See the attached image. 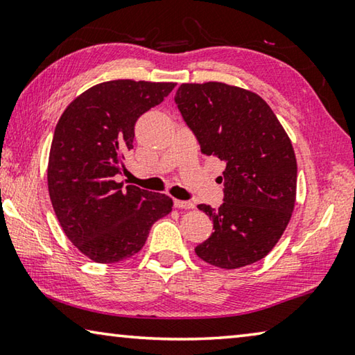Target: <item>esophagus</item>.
Returning a JSON list of instances; mask_svg holds the SVG:
<instances>
[{"instance_id": "esophagus-1", "label": "esophagus", "mask_w": 355, "mask_h": 355, "mask_svg": "<svg viewBox=\"0 0 355 355\" xmlns=\"http://www.w3.org/2000/svg\"><path fill=\"white\" fill-rule=\"evenodd\" d=\"M173 205H175V208H180V209H192V208H194V203H192V202L178 200V199L173 200Z\"/></svg>"}]
</instances>
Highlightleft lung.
<instances>
[{
  "label": "left lung",
  "instance_id": "8db88e82",
  "mask_svg": "<svg viewBox=\"0 0 355 355\" xmlns=\"http://www.w3.org/2000/svg\"><path fill=\"white\" fill-rule=\"evenodd\" d=\"M175 103L202 153L225 163L224 203L199 205L214 232L197 245V257L220 269L261 260L284 235L296 202L290 137L266 101L248 89L184 83Z\"/></svg>",
  "mask_w": 355,
  "mask_h": 355
}]
</instances>
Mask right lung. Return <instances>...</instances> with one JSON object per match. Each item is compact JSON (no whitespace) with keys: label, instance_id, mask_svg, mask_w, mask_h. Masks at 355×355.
Segmentation results:
<instances>
[{"label":"right lung","instance_id":"obj_1","mask_svg":"<svg viewBox=\"0 0 355 355\" xmlns=\"http://www.w3.org/2000/svg\"><path fill=\"white\" fill-rule=\"evenodd\" d=\"M175 83L114 80L71 101L56 125L48 158V192L62 230L95 263H119L146 244L156 220L172 211L161 192L116 182L133 148L135 123Z\"/></svg>","mask_w":355,"mask_h":355}]
</instances>
